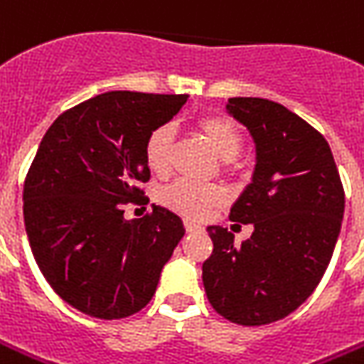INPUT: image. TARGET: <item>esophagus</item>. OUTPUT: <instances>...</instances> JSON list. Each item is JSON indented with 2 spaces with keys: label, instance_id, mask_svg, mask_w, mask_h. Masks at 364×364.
<instances>
[{
  "label": "esophagus",
  "instance_id": "esophagus-1",
  "mask_svg": "<svg viewBox=\"0 0 364 364\" xmlns=\"http://www.w3.org/2000/svg\"><path fill=\"white\" fill-rule=\"evenodd\" d=\"M185 229H187V233H195V231H201V225L193 223V221H185Z\"/></svg>",
  "mask_w": 364,
  "mask_h": 364
}]
</instances>
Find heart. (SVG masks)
I'll return each instance as SVG.
<instances>
[{"instance_id": "1", "label": "heart", "mask_w": 364, "mask_h": 364, "mask_svg": "<svg viewBox=\"0 0 364 364\" xmlns=\"http://www.w3.org/2000/svg\"><path fill=\"white\" fill-rule=\"evenodd\" d=\"M195 129L209 143L215 155L227 165L235 167V157L243 145V133L233 119L225 115H203L195 121ZM145 163L155 175H165L171 169L173 159V131L167 125L155 127L145 139L143 147ZM161 201L189 219H201L223 203V191L215 185H199L193 181H175L165 187Z\"/></svg>"}]
</instances>
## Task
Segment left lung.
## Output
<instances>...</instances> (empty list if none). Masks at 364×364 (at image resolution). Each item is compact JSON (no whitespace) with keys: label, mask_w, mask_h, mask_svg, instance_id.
<instances>
[{"label":"left lung","mask_w":364,"mask_h":364,"mask_svg":"<svg viewBox=\"0 0 364 364\" xmlns=\"http://www.w3.org/2000/svg\"><path fill=\"white\" fill-rule=\"evenodd\" d=\"M227 113L255 141V171L229 219L253 225L233 233L207 227L213 253L203 263L207 299L231 323L257 327L291 315L317 289L333 257L345 191L325 137L281 103L231 97Z\"/></svg>","instance_id":"8db88e82"}]
</instances>
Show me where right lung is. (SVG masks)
<instances>
[{
    "label": "right lung",
    "instance_id": "1",
    "mask_svg": "<svg viewBox=\"0 0 364 364\" xmlns=\"http://www.w3.org/2000/svg\"><path fill=\"white\" fill-rule=\"evenodd\" d=\"M189 95L109 91L61 113L39 143L23 185V221L47 283L89 317L123 318L155 295L183 239L181 217L153 205L143 219L123 203L143 195V147Z\"/></svg>",
    "mask_w": 364,
    "mask_h": 364
}]
</instances>
